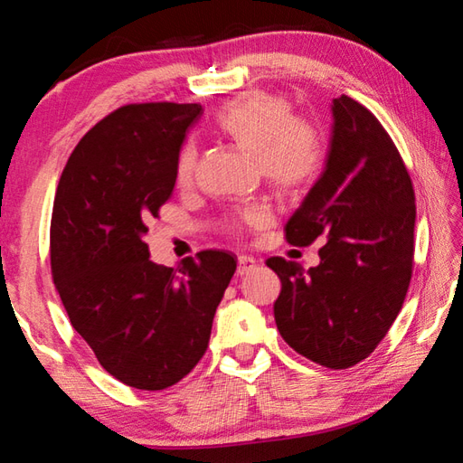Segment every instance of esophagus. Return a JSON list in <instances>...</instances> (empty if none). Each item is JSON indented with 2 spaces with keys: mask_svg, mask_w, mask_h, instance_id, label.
<instances>
[{
  "mask_svg": "<svg viewBox=\"0 0 463 463\" xmlns=\"http://www.w3.org/2000/svg\"><path fill=\"white\" fill-rule=\"evenodd\" d=\"M255 268H257V261L253 260V257L239 255V265H237V273H239V276H249V273L253 271Z\"/></svg>",
  "mask_w": 463,
  "mask_h": 463,
  "instance_id": "34e87169",
  "label": "esophagus"
}]
</instances>
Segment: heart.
I'll list each match as a JSON object with an SVG mask.
<instances>
[{
	"label": "heart",
	"instance_id": "obj_1",
	"mask_svg": "<svg viewBox=\"0 0 463 463\" xmlns=\"http://www.w3.org/2000/svg\"><path fill=\"white\" fill-rule=\"evenodd\" d=\"M216 130L231 143L255 156L260 174L279 194H300L318 175L325 146L312 124L294 118L292 106L273 93L253 91L226 104L214 120ZM195 169V146H182L175 161V182L187 185ZM249 226L268 222L261 206L241 214Z\"/></svg>",
	"mask_w": 463,
	"mask_h": 463
}]
</instances>
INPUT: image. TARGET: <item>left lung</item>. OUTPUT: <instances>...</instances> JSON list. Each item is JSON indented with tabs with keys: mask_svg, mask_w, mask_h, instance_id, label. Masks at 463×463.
I'll return each mask as SVG.
<instances>
[{
	"mask_svg": "<svg viewBox=\"0 0 463 463\" xmlns=\"http://www.w3.org/2000/svg\"><path fill=\"white\" fill-rule=\"evenodd\" d=\"M325 169L286 239L307 247L326 239L320 263L304 271L269 257L281 292L273 304L279 335L298 354L331 370L362 362L402 308L414 253V190L402 156L378 118L347 96L331 104Z\"/></svg>",
	"mask_w": 463,
	"mask_h": 463,
	"instance_id": "8db88e82",
	"label": "left lung"
}]
</instances>
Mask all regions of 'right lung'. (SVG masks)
I'll use <instances>...</instances> for the list:
<instances>
[{
  "label": "right lung",
  "instance_id": "1",
  "mask_svg": "<svg viewBox=\"0 0 463 463\" xmlns=\"http://www.w3.org/2000/svg\"><path fill=\"white\" fill-rule=\"evenodd\" d=\"M200 104H130L69 156L51 221V268L69 320L127 386L163 390L206 354L237 257L200 250L177 268L148 260L145 234L175 187V161Z\"/></svg>",
  "mask_w": 463,
  "mask_h": 463
}]
</instances>
